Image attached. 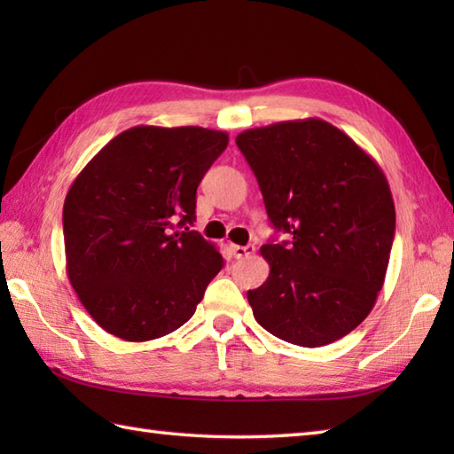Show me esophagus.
Here are the masks:
<instances>
[{"instance_id":"esophagus-1","label":"esophagus","mask_w":454,"mask_h":454,"mask_svg":"<svg viewBox=\"0 0 454 454\" xmlns=\"http://www.w3.org/2000/svg\"><path fill=\"white\" fill-rule=\"evenodd\" d=\"M230 249H232V255H234L236 259H244V257L252 255V254L255 252L254 246H232Z\"/></svg>"}]
</instances>
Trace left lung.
Instances as JSON below:
<instances>
[{"instance_id":"obj_1","label":"left lung","mask_w":454,"mask_h":454,"mask_svg":"<svg viewBox=\"0 0 454 454\" xmlns=\"http://www.w3.org/2000/svg\"><path fill=\"white\" fill-rule=\"evenodd\" d=\"M267 216L291 242L262 247L271 273L247 291L257 324L301 347L341 340L376 302L396 210L369 153L322 119L249 129L236 138Z\"/></svg>"}]
</instances>
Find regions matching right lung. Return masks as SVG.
Instances as JSON below:
<instances>
[{
    "instance_id": "add662e5",
    "label": "right lung",
    "mask_w": 454,
    "mask_h": 454,
    "mask_svg": "<svg viewBox=\"0 0 454 454\" xmlns=\"http://www.w3.org/2000/svg\"><path fill=\"white\" fill-rule=\"evenodd\" d=\"M228 146L200 127H134L114 137L64 200L66 269L105 332L150 341L195 314L224 259L195 230L197 187Z\"/></svg>"
}]
</instances>
